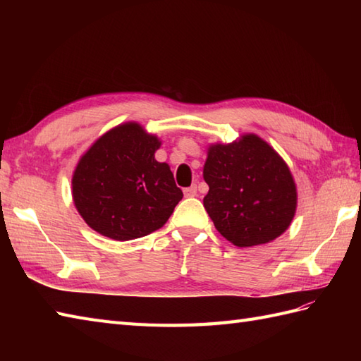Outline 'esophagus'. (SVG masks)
<instances>
[{"label":"esophagus","mask_w":361,"mask_h":361,"mask_svg":"<svg viewBox=\"0 0 361 361\" xmlns=\"http://www.w3.org/2000/svg\"><path fill=\"white\" fill-rule=\"evenodd\" d=\"M183 192H185V197H195L197 195V188L195 186L186 188L185 190H183Z\"/></svg>","instance_id":"esophagus-1"}]
</instances>
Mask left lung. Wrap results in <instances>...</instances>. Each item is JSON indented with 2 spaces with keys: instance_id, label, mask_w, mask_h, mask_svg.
<instances>
[{
  "instance_id": "1",
  "label": "left lung",
  "mask_w": 361,
  "mask_h": 361,
  "mask_svg": "<svg viewBox=\"0 0 361 361\" xmlns=\"http://www.w3.org/2000/svg\"><path fill=\"white\" fill-rule=\"evenodd\" d=\"M203 204L217 231L235 247H256L287 231L298 206L296 183L282 157L255 133L209 144Z\"/></svg>"
}]
</instances>
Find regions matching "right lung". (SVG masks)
I'll return each mask as SVG.
<instances>
[{
	"mask_svg": "<svg viewBox=\"0 0 361 361\" xmlns=\"http://www.w3.org/2000/svg\"><path fill=\"white\" fill-rule=\"evenodd\" d=\"M161 141L137 122H124L91 144L74 169L73 202L85 224L126 242L157 231L183 198L167 163L155 159Z\"/></svg>",
	"mask_w": 361,
	"mask_h": 361,
	"instance_id": "obj_1",
	"label": "right lung"
}]
</instances>
